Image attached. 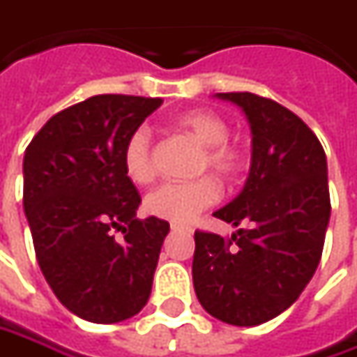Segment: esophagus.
<instances>
[{
  "instance_id": "1",
  "label": "esophagus",
  "mask_w": 357,
  "mask_h": 357,
  "mask_svg": "<svg viewBox=\"0 0 357 357\" xmlns=\"http://www.w3.org/2000/svg\"><path fill=\"white\" fill-rule=\"evenodd\" d=\"M172 231H190V234H192V227L181 224H172Z\"/></svg>"
}]
</instances>
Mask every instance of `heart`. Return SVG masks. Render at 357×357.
<instances>
[{
    "label": "heart",
    "instance_id": "obj_1",
    "mask_svg": "<svg viewBox=\"0 0 357 357\" xmlns=\"http://www.w3.org/2000/svg\"><path fill=\"white\" fill-rule=\"evenodd\" d=\"M176 126L190 133L204 155L199 158V172L211 169L220 178H234L245 163V153L236 144L227 142L229 126L224 117L209 109H192L176 117ZM123 169L126 176L137 185H148L155 178V158L151 146V133L139 128L126 139L123 146ZM222 195V188L211 176L165 183L151 192L146 199V208L151 215L174 224H190L199 211L213 206Z\"/></svg>",
    "mask_w": 357,
    "mask_h": 357
}]
</instances>
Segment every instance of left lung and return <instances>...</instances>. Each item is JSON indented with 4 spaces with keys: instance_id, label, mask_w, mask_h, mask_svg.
I'll list each match as a JSON object with an SVG mask.
<instances>
[{
    "instance_id": "1",
    "label": "left lung",
    "mask_w": 357,
    "mask_h": 357,
    "mask_svg": "<svg viewBox=\"0 0 357 357\" xmlns=\"http://www.w3.org/2000/svg\"><path fill=\"white\" fill-rule=\"evenodd\" d=\"M245 114L252 165L240 194L213 211L231 238L195 231L194 287L209 316L231 326L270 321L300 298L330 224L326 153L305 123L250 91L215 93Z\"/></svg>"
}]
</instances>
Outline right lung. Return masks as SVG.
<instances>
[{"mask_svg": "<svg viewBox=\"0 0 357 357\" xmlns=\"http://www.w3.org/2000/svg\"><path fill=\"white\" fill-rule=\"evenodd\" d=\"M160 105L93 96L55 114L25 149L24 209L41 273L71 314L93 324L132 318L151 294L169 224L135 218L142 197L123 146Z\"/></svg>", "mask_w": 357, "mask_h": 357, "instance_id": "add662e5", "label": "right lung"}]
</instances>
